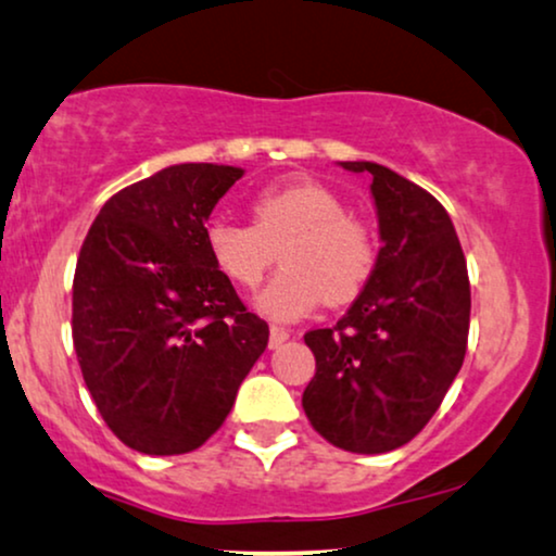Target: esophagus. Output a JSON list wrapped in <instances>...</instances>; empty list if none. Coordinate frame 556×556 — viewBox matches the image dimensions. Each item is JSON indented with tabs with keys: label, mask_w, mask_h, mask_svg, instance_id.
Returning a JSON list of instances; mask_svg holds the SVG:
<instances>
[{
	"label": "esophagus",
	"mask_w": 556,
	"mask_h": 556,
	"mask_svg": "<svg viewBox=\"0 0 556 556\" xmlns=\"http://www.w3.org/2000/svg\"><path fill=\"white\" fill-rule=\"evenodd\" d=\"M287 339H290V330H287V328H282V326H271L269 328V346L271 349L282 346Z\"/></svg>",
	"instance_id": "obj_1"
}]
</instances>
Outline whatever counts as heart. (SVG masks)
<instances>
[{
	"mask_svg": "<svg viewBox=\"0 0 556 556\" xmlns=\"http://www.w3.org/2000/svg\"><path fill=\"white\" fill-rule=\"evenodd\" d=\"M254 226L213 217L205 226L207 254L223 277L245 290L262 282L282 256V271L258 294V311L294 320L318 302L346 305L377 269V236L364 217L320 181L298 177L264 187L251 200Z\"/></svg>",
	"mask_w": 556,
	"mask_h": 556,
	"instance_id": "obj_1",
	"label": "heart"
}]
</instances>
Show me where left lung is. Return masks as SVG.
I'll list each match as a JSON object with an SVG mask.
<instances>
[{
    "mask_svg": "<svg viewBox=\"0 0 556 556\" xmlns=\"http://www.w3.org/2000/svg\"><path fill=\"white\" fill-rule=\"evenodd\" d=\"M371 179L377 269L333 328L305 343L315 377L302 392L328 444L384 454L424 431L459 375L469 336V277L452 217L424 187L371 161H341Z\"/></svg>",
    "mask_w": 556,
    "mask_h": 556,
    "instance_id": "obj_1",
    "label": "left lung"
}]
</instances>
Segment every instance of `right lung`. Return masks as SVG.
I'll return each mask as SVG.
<instances>
[{
	"label": "right lung",
	"instance_id": "obj_1",
	"mask_svg": "<svg viewBox=\"0 0 556 556\" xmlns=\"http://www.w3.org/2000/svg\"><path fill=\"white\" fill-rule=\"evenodd\" d=\"M241 177L217 164L161 168L112 194L81 243L76 359L104 424L140 454L205 444L269 341L205 245V220Z\"/></svg>",
	"mask_w": 556,
	"mask_h": 556
}]
</instances>
